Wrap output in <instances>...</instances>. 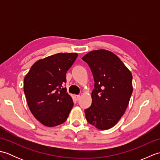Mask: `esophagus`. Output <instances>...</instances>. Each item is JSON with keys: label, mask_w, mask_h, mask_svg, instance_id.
I'll return each mask as SVG.
<instances>
[{"label": "esophagus", "mask_w": 160, "mask_h": 160, "mask_svg": "<svg viewBox=\"0 0 160 160\" xmlns=\"http://www.w3.org/2000/svg\"><path fill=\"white\" fill-rule=\"evenodd\" d=\"M74 98H75V99H76V100L78 101V100H80V96H79V95H75V96H74Z\"/></svg>", "instance_id": "esophagus-1"}]
</instances>
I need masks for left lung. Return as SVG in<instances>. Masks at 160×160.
Returning a JSON list of instances; mask_svg holds the SVG:
<instances>
[{
	"label": "left lung",
	"mask_w": 160,
	"mask_h": 160,
	"mask_svg": "<svg viewBox=\"0 0 160 160\" xmlns=\"http://www.w3.org/2000/svg\"><path fill=\"white\" fill-rule=\"evenodd\" d=\"M89 64L94 79L92 103L84 110L89 124L100 130L118 123L129 103L132 92L131 71L110 51L94 50L82 58Z\"/></svg>",
	"instance_id": "1"
}]
</instances>
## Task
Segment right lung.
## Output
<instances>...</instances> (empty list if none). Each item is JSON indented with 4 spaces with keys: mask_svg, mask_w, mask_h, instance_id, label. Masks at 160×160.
Returning <instances> with one entry per match:
<instances>
[{
    "mask_svg": "<svg viewBox=\"0 0 160 160\" xmlns=\"http://www.w3.org/2000/svg\"><path fill=\"white\" fill-rule=\"evenodd\" d=\"M77 57L76 53H59L40 59L24 78V92L29 109L46 127L64 123L73 106L63 84L67 71Z\"/></svg>",
    "mask_w": 160,
    "mask_h": 160,
    "instance_id": "right-lung-1",
    "label": "right lung"
}]
</instances>
